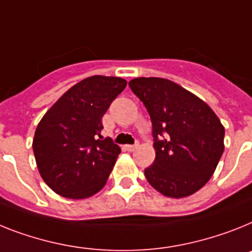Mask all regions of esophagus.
I'll return each instance as SVG.
<instances>
[{
  "label": "esophagus",
  "instance_id": "34e87169",
  "mask_svg": "<svg viewBox=\"0 0 252 252\" xmlns=\"http://www.w3.org/2000/svg\"><path fill=\"white\" fill-rule=\"evenodd\" d=\"M137 147H138V142H137L136 145H126V151L132 152V151H134V150H136Z\"/></svg>",
  "mask_w": 252,
  "mask_h": 252
}]
</instances>
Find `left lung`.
<instances>
[{"mask_svg": "<svg viewBox=\"0 0 252 252\" xmlns=\"http://www.w3.org/2000/svg\"><path fill=\"white\" fill-rule=\"evenodd\" d=\"M133 94L152 123L155 161L146 179L166 197H187L208 183L224 151V126L208 103L164 78H134Z\"/></svg>", "mask_w": 252, "mask_h": 252, "instance_id": "1", "label": "left lung"}]
</instances>
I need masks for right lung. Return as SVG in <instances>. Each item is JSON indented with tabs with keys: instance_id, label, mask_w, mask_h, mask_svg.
Wrapping results in <instances>:
<instances>
[{
	"instance_id": "right-lung-1",
	"label": "right lung",
	"mask_w": 252,
	"mask_h": 252,
	"mask_svg": "<svg viewBox=\"0 0 252 252\" xmlns=\"http://www.w3.org/2000/svg\"><path fill=\"white\" fill-rule=\"evenodd\" d=\"M126 80L94 75L80 80L51 106L38 124L33 152L46 185L66 198H87L102 189L120 154L103 138L102 116Z\"/></svg>"
}]
</instances>
